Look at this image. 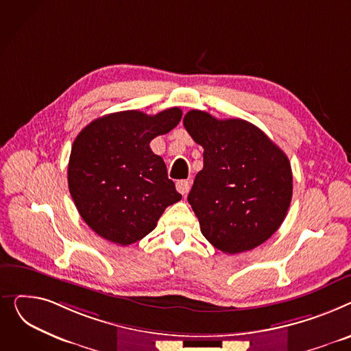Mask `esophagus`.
Returning <instances> with one entry per match:
<instances>
[{
    "label": "esophagus",
    "instance_id": "esophagus-1",
    "mask_svg": "<svg viewBox=\"0 0 351 351\" xmlns=\"http://www.w3.org/2000/svg\"><path fill=\"white\" fill-rule=\"evenodd\" d=\"M176 189H177V191H178L182 197H185V195L189 194V191H190V189H191V182L187 181V180H178V181L176 182Z\"/></svg>",
    "mask_w": 351,
    "mask_h": 351
}]
</instances>
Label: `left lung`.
I'll return each instance as SVG.
<instances>
[{
	"label": "left lung",
	"instance_id": "8db88e82",
	"mask_svg": "<svg viewBox=\"0 0 351 351\" xmlns=\"http://www.w3.org/2000/svg\"><path fill=\"white\" fill-rule=\"evenodd\" d=\"M182 123L204 149V167L189 194L202 235L223 254L256 248L278 231L289 210V158L246 120L190 110Z\"/></svg>",
	"mask_w": 351,
	"mask_h": 351
}]
</instances>
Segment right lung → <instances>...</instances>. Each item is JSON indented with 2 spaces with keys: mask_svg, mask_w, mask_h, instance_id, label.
<instances>
[{
  "mask_svg": "<svg viewBox=\"0 0 351 351\" xmlns=\"http://www.w3.org/2000/svg\"><path fill=\"white\" fill-rule=\"evenodd\" d=\"M178 108L149 116L125 110L101 116L72 144L69 193L84 221L101 238L130 245L150 234L169 205L181 199L150 141L173 130Z\"/></svg>",
  "mask_w": 351,
  "mask_h": 351,
  "instance_id": "obj_1",
  "label": "right lung"
}]
</instances>
